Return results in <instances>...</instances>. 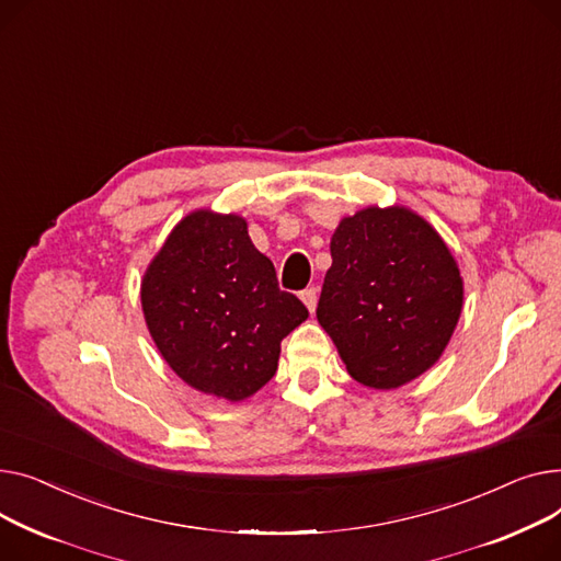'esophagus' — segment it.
<instances>
[{"instance_id":"1","label":"esophagus","mask_w":561,"mask_h":561,"mask_svg":"<svg viewBox=\"0 0 561 561\" xmlns=\"http://www.w3.org/2000/svg\"><path fill=\"white\" fill-rule=\"evenodd\" d=\"M301 301L308 306L310 312H314V308H317V287L304 289V291H301Z\"/></svg>"}]
</instances>
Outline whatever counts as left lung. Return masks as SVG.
<instances>
[{
	"label": "left lung",
	"mask_w": 561,
	"mask_h": 561,
	"mask_svg": "<svg viewBox=\"0 0 561 561\" xmlns=\"http://www.w3.org/2000/svg\"><path fill=\"white\" fill-rule=\"evenodd\" d=\"M317 319L348 374L397 389L431 369L459 312L462 278L435 228L405 208H367L331 240Z\"/></svg>",
	"instance_id": "8db88e82"
}]
</instances>
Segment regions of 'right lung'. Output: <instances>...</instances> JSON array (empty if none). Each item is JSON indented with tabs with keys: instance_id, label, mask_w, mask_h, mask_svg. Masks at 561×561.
<instances>
[{
	"instance_id": "right-lung-1",
	"label": "right lung",
	"mask_w": 561,
	"mask_h": 561,
	"mask_svg": "<svg viewBox=\"0 0 561 561\" xmlns=\"http://www.w3.org/2000/svg\"><path fill=\"white\" fill-rule=\"evenodd\" d=\"M149 333L168 365L194 389L242 401L265 387L280 342L308 308L278 287L238 215H187L142 280Z\"/></svg>"
}]
</instances>
